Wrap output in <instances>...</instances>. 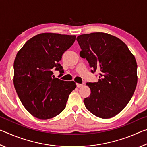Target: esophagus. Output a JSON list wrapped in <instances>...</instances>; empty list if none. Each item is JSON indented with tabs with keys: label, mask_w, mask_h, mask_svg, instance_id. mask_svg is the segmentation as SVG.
<instances>
[{
	"label": "esophagus",
	"mask_w": 147,
	"mask_h": 147,
	"mask_svg": "<svg viewBox=\"0 0 147 147\" xmlns=\"http://www.w3.org/2000/svg\"><path fill=\"white\" fill-rule=\"evenodd\" d=\"M83 84H76V86L77 88H82V87H83Z\"/></svg>",
	"instance_id": "esophagus-1"
}]
</instances>
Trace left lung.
Listing matches in <instances>:
<instances>
[{
  "instance_id": "1",
  "label": "left lung",
  "mask_w": 147,
  "mask_h": 147,
  "mask_svg": "<svg viewBox=\"0 0 147 147\" xmlns=\"http://www.w3.org/2000/svg\"><path fill=\"white\" fill-rule=\"evenodd\" d=\"M91 72H100L97 82L87 83L91 94L84 98L86 108L96 117L109 119L117 115L132 97L138 82L135 57L117 37L103 32L77 37Z\"/></svg>"
}]
</instances>
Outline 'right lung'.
<instances>
[{"mask_svg": "<svg viewBox=\"0 0 147 147\" xmlns=\"http://www.w3.org/2000/svg\"><path fill=\"white\" fill-rule=\"evenodd\" d=\"M75 39L76 36L40 34L27 41L17 53L14 87L24 108L35 117L46 120L65 108L76 84L54 78L53 71L64 73L59 61Z\"/></svg>", "mask_w": 147, "mask_h": 147, "instance_id": "add662e5", "label": "right lung"}]
</instances>
